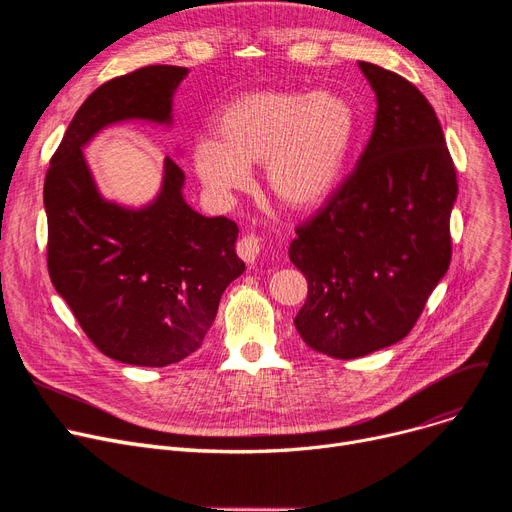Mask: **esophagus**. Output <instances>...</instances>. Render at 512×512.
I'll return each instance as SVG.
<instances>
[{
  "mask_svg": "<svg viewBox=\"0 0 512 512\" xmlns=\"http://www.w3.org/2000/svg\"><path fill=\"white\" fill-rule=\"evenodd\" d=\"M261 249H263V242H261V238L255 236V234L242 236V238L236 242V253H238L242 259H245L247 263H255V259L259 257Z\"/></svg>",
  "mask_w": 512,
  "mask_h": 512,
  "instance_id": "34e87169",
  "label": "esophagus"
}]
</instances>
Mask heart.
<instances>
[{
    "label": "heart",
    "mask_w": 512,
    "mask_h": 512,
    "mask_svg": "<svg viewBox=\"0 0 512 512\" xmlns=\"http://www.w3.org/2000/svg\"><path fill=\"white\" fill-rule=\"evenodd\" d=\"M355 134L351 103L334 93L257 91L232 99L215 118V137L195 145L193 166L213 195L228 197L265 168L272 197L292 211L334 191Z\"/></svg>",
    "instance_id": "b5f03b06"
}]
</instances>
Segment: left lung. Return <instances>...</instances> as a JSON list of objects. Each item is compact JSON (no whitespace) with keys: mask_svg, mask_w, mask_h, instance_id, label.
<instances>
[{"mask_svg":"<svg viewBox=\"0 0 512 512\" xmlns=\"http://www.w3.org/2000/svg\"><path fill=\"white\" fill-rule=\"evenodd\" d=\"M378 97L371 137L336 191L297 226L290 261L307 280L294 317L313 351L357 359L405 338L452 257L459 193L434 107L400 74L359 62Z\"/></svg>","mask_w":512,"mask_h":512,"instance_id":"8db88e82","label":"left lung"}]
</instances>
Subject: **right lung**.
<instances>
[{"instance_id":"add662e5","label":"right lung","mask_w":512,"mask_h":512,"mask_svg":"<svg viewBox=\"0 0 512 512\" xmlns=\"http://www.w3.org/2000/svg\"><path fill=\"white\" fill-rule=\"evenodd\" d=\"M186 72L145 66L95 89L51 155L43 186L53 286L103 355L139 367H166L201 348L226 286L245 272L238 226L186 205L184 172L170 157L155 203L139 211L107 203L80 149L112 122H170Z\"/></svg>"}]
</instances>
